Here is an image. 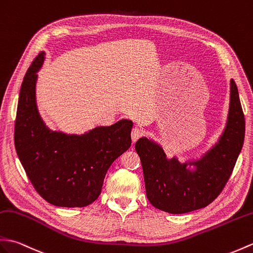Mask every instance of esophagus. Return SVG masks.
Masks as SVG:
<instances>
[{"label":"esophagus","instance_id":"esophagus-1","mask_svg":"<svg viewBox=\"0 0 253 253\" xmlns=\"http://www.w3.org/2000/svg\"><path fill=\"white\" fill-rule=\"evenodd\" d=\"M143 134V130H141L140 128H133L132 131H131V139H132V142H136V141L142 137Z\"/></svg>","mask_w":253,"mask_h":253}]
</instances>
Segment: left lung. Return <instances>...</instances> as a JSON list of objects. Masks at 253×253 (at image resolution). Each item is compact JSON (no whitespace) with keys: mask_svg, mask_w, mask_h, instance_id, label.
<instances>
[{"mask_svg":"<svg viewBox=\"0 0 253 253\" xmlns=\"http://www.w3.org/2000/svg\"><path fill=\"white\" fill-rule=\"evenodd\" d=\"M245 115L237 86L231 81L230 114L225 131L219 143L194 163L195 171L186 170V164L167 161L164 151L141 138L136 151L142 164L146 196L157 209L169 213H186L208 206L218 197L231 178L243 149Z\"/></svg>","mask_w":253,"mask_h":253,"instance_id":"1","label":"left lung"}]
</instances>
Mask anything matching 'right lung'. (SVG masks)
Returning a JSON list of instances; mask_svg holds the SVG:
<instances>
[{
	"instance_id": "1",
	"label": "right lung",
	"mask_w": 253,
	"mask_h": 253,
	"mask_svg": "<svg viewBox=\"0 0 253 253\" xmlns=\"http://www.w3.org/2000/svg\"><path fill=\"white\" fill-rule=\"evenodd\" d=\"M43 61L42 51L21 84L14 132L17 155L46 202L59 207H85L99 197L108 169L130 146L132 122L122 120L82 136L50 132L35 103L37 72Z\"/></svg>"
}]
</instances>
